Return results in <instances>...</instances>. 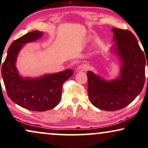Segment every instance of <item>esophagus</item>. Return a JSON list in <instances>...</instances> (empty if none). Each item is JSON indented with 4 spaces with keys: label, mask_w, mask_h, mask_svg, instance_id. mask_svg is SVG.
Listing matches in <instances>:
<instances>
[{
    "label": "esophagus",
    "mask_w": 148,
    "mask_h": 148,
    "mask_svg": "<svg viewBox=\"0 0 148 148\" xmlns=\"http://www.w3.org/2000/svg\"><path fill=\"white\" fill-rule=\"evenodd\" d=\"M88 68H89V65L88 64H81V65H80L78 66L76 70H77L78 72H84V71H86Z\"/></svg>",
    "instance_id": "obj_1"
}]
</instances>
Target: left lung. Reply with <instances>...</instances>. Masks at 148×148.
I'll return each mask as SVG.
<instances>
[{"instance_id": "8db88e82", "label": "left lung", "mask_w": 148, "mask_h": 148, "mask_svg": "<svg viewBox=\"0 0 148 148\" xmlns=\"http://www.w3.org/2000/svg\"><path fill=\"white\" fill-rule=\"evenodd\" d=\"M112 31L115 43L109 51L119 60V74L106 80L92 71L87 72L90 100L96 108L106 111L119 110L129 105L145 83V56L136 38L128 30L112 28Z\"/></svg>"}]
</instances>
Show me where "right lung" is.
<instances>
[{
	"mask_svg": "<svg viewBox=\"0 0 148 148\" xmlns=\"http://www.w3.org/2000/svg\"><path fill=\"white\" fill-rule=\"evenodd\" d=\"M43 35L42 32L33 31L14 40L1 67L2 77L9 98L16 104L31 111L43 112L55 108L61 98L63 83L74 73L73 69H69L34 78L24 77L19 74L16 67L19 52L27 43L36 41Z\"/></svg>",
	"mask_w": 148,
	"mask_h": 148,
	"instance_id": "add662e5",
	"label": "right lung"
}]
</instances>
